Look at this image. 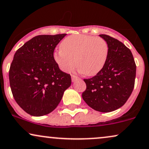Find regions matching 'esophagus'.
I'll return each mask as SVG.
<instances>
[{
  "label": "esophagus",
  "instance_id": "esophagus-1",
  "mask_svg": "<svg viewBox=\"0 0 149 149\" xmlns=\"http://www.w3.org/2000/svg\"><path fill=\"white\" fill-rule=\"evenodd\" d=\"M78 79H79L78 77H77L76 76H74V75H72L71 76V80H72V82H75L76 80H78Z\"/></svg>",
  "mask_w": 149,
  "mask_h": 149
}]
</instances>
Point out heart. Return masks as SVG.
Listing matches in <instances>:
<instances>
[{"instance_id":"b5f03b06","label":"heart","mask_w":149,"mask_h":149,"mask_svg":"<svg viewBox=\"0 0 149 149\" xmlns=\"http://www.w3.org/2000/svg\"><path fill=\"white\" fill-rule=\"evenodd\" d=\"M109 47L100 38L83 34H73L64 39L61 49L54 54L59 68L69 72L76 63L78 70L87 76L97 74L106 63Z\"/></svg>"}]
</instances>
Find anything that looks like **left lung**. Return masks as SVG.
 I'll use <instances>...</instances> for the list:
<instances>
[{
    "label": "left lung",
    "instance_id": "8db88e82",
    "mask_svg": "<svg viewBox=\"0 0 149 149\" xmlns=\"http://www.w3.org/2000/svg\"><path fill=\"white\" fill-rule=\"evenodd\" d=\"M106 41L109 54L102 70L93 78L84 79V102L97 111L111 112L120 108L134 88L136 65L133 54L123 43L108 35H99Z\"/></svg>",
    "mask_w": 149,
    "mask_h": 149
}]
</instances>
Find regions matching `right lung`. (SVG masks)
I'll return each mask as SVG.
<instances>
[{"label":"right lung","instance_id":"obj_1","mask_svg":"<svg viewBox=\"0 0 149 149\" xmlns=\"http://www.w3.org/2000/svg\"><path fill=\"white\" fill-rule=\"evenodd\" d=\"M66 35L37 36L15 53L9 72L10 87L17 104L31 116L52 112L71 86V76L54 59L56 45Z\"/></svg>","mask_w":149,"mask_h":149}]
</instances>
